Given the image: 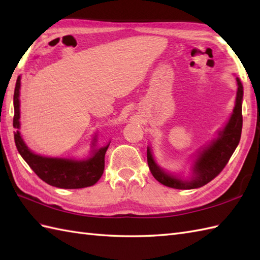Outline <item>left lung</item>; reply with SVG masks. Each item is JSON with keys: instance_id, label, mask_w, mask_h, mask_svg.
<instances>
[{"instance_id": "1", "label": "left lung", "mask_w": 260, "mask_h": 260, "mask_svg": "<svg viewBox=\"0 0 260 260\" xmlns=\"http://www.w3.org/2000/svg\"><path fill=\"white\" fill-rule=\"evenodd\" d=\"M237 84H238V90H237L236 106L234 108V113L229 119V123L220 132L218 139L212 142V144L209 145L206 150H203L202 153H200V155H199V158L194 164L196 178L192 181H182L165 173L154 162L150 147L147 148L148 168H150V171L154 178L159 183L179 190L197 189V187H201L209 183L210 181H212L224 169L225 165L229 162L231 155L234 154L236 147L238 146L241 136V102L242 95H244V89H242V85L238 78H237Z\"/></svg>"}]
</instances>
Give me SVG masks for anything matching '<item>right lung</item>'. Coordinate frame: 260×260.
Here are the masks:
<instances>
[{
    "label": "right lung",
    "instance_id": "obj_1",
    "mask_svg": "<svg viewBox=\"0 0 260 260\" xmlns=\"http://www.w3.org/2000/svg\"><path fill=\"white\" fill-rule=\"evenodd\" d=\"M18 77L14 89V117L13 127L18 131L14 132V142L21 156L27 165L33 170L39 178L49 185L60 189H81L91 186L101 179L105 169V153L109 144L99 150L93 151L92 156L86 161H73L67 158L43 157L32 153L24 144L20 135V82Z\"/></svg>",
    "mask_w": 260,
    "mask_h": 260
}]
</instances>
